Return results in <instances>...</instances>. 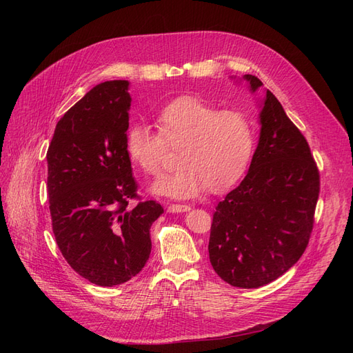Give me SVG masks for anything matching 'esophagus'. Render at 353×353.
I'll list each match as a JSON object with an SVG mask.
<instances>
[{"label": "esophagus", "instance_id": "obj_1", "mask_svg": "<svg viewBox=\"0 0 353 353\" xmlns=\"http://www.w3.org/2000/svg\"><path fill=\"white\" fill-rule=\"evenodd\" d=\"M168 210H169L170 213H181V212L190 210V206H188V205H169V206H168Z\"/></svg>", "mask_w": 353, "mask_h": 353}]
</instances>
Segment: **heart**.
Instances as JSON below:
<instances>
[{"mask_svg":"<svg viewBox=\"0 0 353 353\" xmlns=\"http://www.w3.org/2000/svg\"><path fill=\"white\" fill-rule=\"evenodd\" d=\"M157 131L134 123L126 134V152L148 175L163 170L168 147L179 148V168L157 179L152 191L172 199H191L209 188L232 187L248 170L256 150V126L243 110H221L196 97H179L156 117Z\"/></svg>","mask_w":353,"mask_h":353,"instance_id":"obj_1","label":"heart"}]
</instances>
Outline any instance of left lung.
I'll use <instances>...</instances> for the list:
<instances>
[{
    "label": "left lung",
    "instance_id": "1",
    "mask_svg": "<svg viewBox=\"0 0 353 353\" xmlns=\"http://www.w3.org/2000/svg\"><path fill=\"white\" fill-rule=\"evenodd\" d=\"M256 91L262 82L244 74ZM261 135L248 175L218 203L209 239V259L221 279L258 288L301 259L311 239L319 196V172L311 148L266 90Z\"/></svg>",
    "mask_w": 353,
    "mask_h": 353
}]
</instances>
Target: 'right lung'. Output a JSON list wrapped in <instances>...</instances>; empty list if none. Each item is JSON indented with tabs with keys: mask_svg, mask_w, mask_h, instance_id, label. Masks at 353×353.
<instances>
[{
	"mask_svg": "<svg viewBox=\"0 0 353 353\" xmlns=\"http://www.w3.org/2000/svg\"><path fill=\"white\" fill-rule=\"evenodd\" d=\"M128 81H108L85 94L57 122L47 152L52 232L63 258L101 287L126 283L150 256L154 200L128 208L137 194L126 152L131 95Z\"/></svg>",
	"mask_w": 353,
	"mask_h": 353,
	"instance_id": "obj_1",
	"label": "right lung"
}]
</instances>
